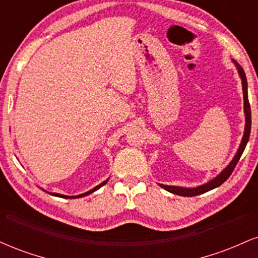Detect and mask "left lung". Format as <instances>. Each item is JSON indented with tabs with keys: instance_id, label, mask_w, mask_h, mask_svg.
I'll list each match as a JSON object with an SVG mask.
<instances>
[{
	"instance_id": "left-lung-1",
	"label": "left lung",
	"mask_w": 258,
	"mask_h": 258,
	"mask_svg": "<svg viewBox=\"0 0 258 258\" xmlns=\"http://www.w3.org/2000/svg\"><path fill=\"white\" fill-rule=\"evenodd\" d=\"M232 61L235 65V68L238 69L239 76L241 79V85H242V96H244V112H245V130H244V136H242L241 143L239 146L238 150H236L235 155L232 161L227 165V167L224 170H222L220 174L212 178L209 182H206L205 184H201L198 186H194V188H185V186H178V185H165V184H159L161 188H164L165 190L170 191V193L180 195V197H195V195H200L206 193V191L211 190V189L217 188L220 186L222 183H224L228 179V177L230 176L233 172V170L235 168L236 164H238L239 159H240L242 152L245 150V147H246L248 138H250V131H251V109H250V103H248L247 98V81L246 76H245L244 69L238 64V61H235L232 59Z\"/></svg>"
}]
</instances>
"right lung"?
<instances>
[{
	"instance_id": "right-lung-1",
	"label": "right lung",
	"mask_w": 258,
	"mask_h": 258,
	"mask_svg": "<svg viewBox=\"0 0 258 258\" xmlns=\"http://www.w3.org/2000/svg\"><path fill=\"white\" fill-rule=\"evenodd\" d=\"M106 182H108V179L106 180H104V182H102L100 183V184H98L97 186H94L93 189H91V190H88V191H86V193H84V194H79V195H75V197H68V195H63V194H58V193H48V191H47V193L48 194H51V195H53V197H58V198H63V199H78V198H82V197H86V195H90V194H92L93 193V191H96V190H98V189L100 188V186H103L104 184H106ZM46 191V190H44Z\"/></svg>"
}]
</instances>
